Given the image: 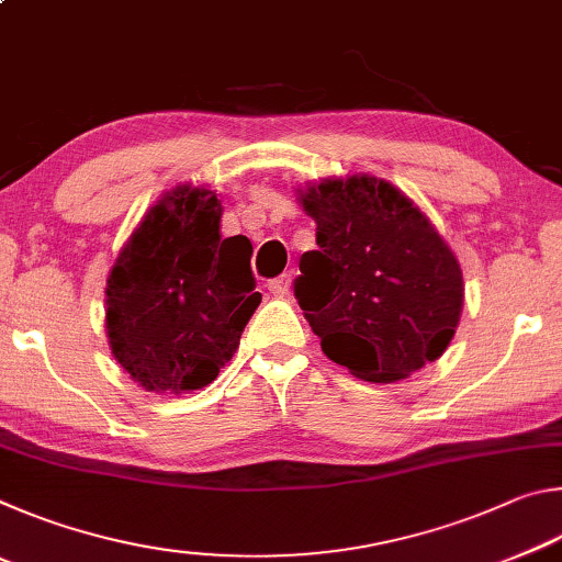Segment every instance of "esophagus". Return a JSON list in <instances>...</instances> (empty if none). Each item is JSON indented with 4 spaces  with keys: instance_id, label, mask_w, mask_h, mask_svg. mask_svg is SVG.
I'll return each instance as SVG.
<instances>
[{
    "instance_id": "34e87169",
    "label": "esophagus",
    "mask_w": 562,
    "mask_h": 562,
    "mask_svg": "<svg viewBox=\"0 0 562 562\" xmlns=\"http://www.w3.org/2000/svg\"><path fill=\"white\" fill-rule=\"evenodd\" d=\"M268 290L274 294V297H288L290 290H292V274H280V278H274L268 282Z\"/></svg>"
}]
</instances>
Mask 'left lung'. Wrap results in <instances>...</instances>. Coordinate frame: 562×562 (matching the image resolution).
Listing matches in <instances>:
<instances>
[{"label": "left lung", "instance_id": "8db88e82", "mask_svg": "<svg viewBox=\"0 0 562 562\" xmlns=\"http://www.w3.org/2000/svg\"><path fill=\"white\" fill-rule=\"evenodd\" d=\"M317 250L300 258L294 297L322 351L389 384L439 359L459 327L461 265L402 190L372 176L300 190Z\"/></svg>", "mask_w": 562, "mask_h": 562}]
</instances>
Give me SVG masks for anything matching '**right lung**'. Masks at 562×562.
Listing matches in <instances>:
<instances>
[{
	"label": "right lung",
	"mask_w": 562,
	"mask_h": 562,
	"mask_svg": "<svg viewBox=\"0 0 562 562\" xmlns=\"http://www.w3.org/2000/svg\"><path fill=\"white\" fill-rule=\"evenodd\" d=\"M213 190L178 186L133 231L106 280V335L133 382L203 389L233 359L262 300L245 243L221 235Z\"/></svg>",
	"instance_id": "1"
}]
</instances>
